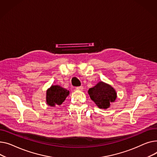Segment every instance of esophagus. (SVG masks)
Segmentation results:
<instances>
[{
    "instance_id": "obj_1",
    "label": "esophagus",
    "mask_w": 157,
    "mask_h": 157,
    "mask_svg": "<svg viewBox=\"0 0 157 157\" xmlns=\"http://www.w3.org/2000/svg\"><path fill=\"white\" fill-rule=\"evenodd\" d=\"M76 89H77V90H82L83 89H84V87H83V86L77 87H76Z\"/></svg>"
}]
</instances>
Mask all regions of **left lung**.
<instances>
[{
	"label": "left lung",
	"instance_id": "left-lung-1",
	"mask_svg": "<svg viewBox=\"0 0 157 157\" xmlns=\"http://www.w3.org/2000/svg\"><path fill=\"white\" fill-rule=\"evenodd\" d=\"M88 94L90 99L101 109L109 108L110 103L115 102L117 98L115 90L103 82H99L94 87L90 88Z\"/></svg>",
	"mask_w": 157,
	"mask_h": 157
}]
</instances>
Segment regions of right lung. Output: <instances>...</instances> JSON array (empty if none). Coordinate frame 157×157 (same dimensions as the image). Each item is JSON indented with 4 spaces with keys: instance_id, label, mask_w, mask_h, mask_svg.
I'll use <instances>...</instances> for the list:
<instances>
[{
    "instance_id": "obj_1",
    "label": "right lung",
    "mask_w": 157,
    "mask_h": 157,
    "mask_svg": "<svg viewBox=\"0 0 157 157\" xmlns=\"http://www.w3.org/2000/svg\"><path fill=\"white\" fill-rule=\"evenodd\" d=\"M69 94V90L59 86H51L46 92V102L50 106L60 105Z\"/></svg>"
}]
</instances>
